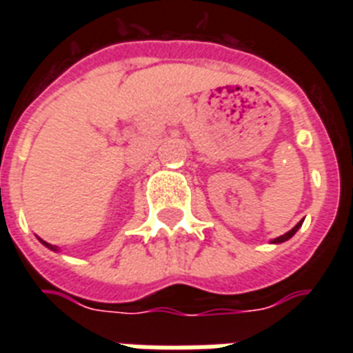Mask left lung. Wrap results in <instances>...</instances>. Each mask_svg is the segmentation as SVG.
Here are the masks:
<instances>
[{
  "label": "left lung",
  "instance_id": "1",
  "mask_svg": "<svg viewBox=\"0 0 353 353\" xmlns=\"http://www.w3.org/2000/svg\"><path fill=\"white\" fill-rule=\"evenodd\" d=\"M302 221H304V220H302ZM302 221H301V223H296V225H295V227H293V229H291V231H288V232H285V234L279 236V238H274V240H273V241H271V243H282V241H288V240H290L291 236L295 234V232H296V231H299V229H301V225H302Z\"/></svg>",
  "mask_w": 353,
  "mask_h": 353
}]
</instances>
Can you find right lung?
I'll return each mask as SVG.
<instances>
[{"label":"right lung","mask_w":353,"mask_h":353,"mask_svg":"<svg viewBox=\"0 0 353 353\" xmlns=\"http://www.w3.org/2000/svg\"><path fill=\"white\" fill-rule=\"evenodd\" d=\"M40 241H41V243H43V245L47 247V249H51V251H54V252L58 251V247H57V245H51V243H47V241H43V240H40Z\"/></svg>","instance_id":"1"}]
</instances>
